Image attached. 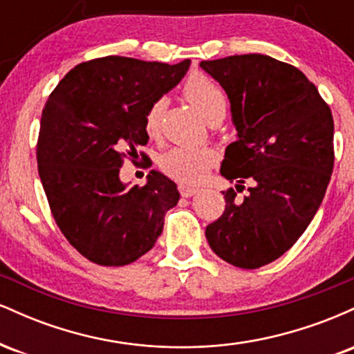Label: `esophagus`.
Here are the masks:
<instances>
[{
	"mask_svg": "<svg viewBox=\"0 0 354 354\" xmlns=\"http://www.w3.org/2000/svg\"><path fill=\"white\" fill-rule=\"evenodd\" d=\"M178 189H180L183 198H191L193 194L198 193V188H191V186H186V185H180V188Z\"/></svg>",
	"mask_w": 354,
	"mask_h": 354,
	"instance_id": "obj_1",
	"label": "esophagus"
}]
</instances>
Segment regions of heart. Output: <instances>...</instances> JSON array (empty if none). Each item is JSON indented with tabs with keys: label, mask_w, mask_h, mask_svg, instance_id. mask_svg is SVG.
<instances>
[{
	"label": "heart",
	"mask_w": 354,
	"mask_h": 354,
	"mask_svg": "<svg viewBox=\"0 0 354 354\" xmlns=\"http://www.w3.org/2000/svg\"><path fill=\"white\" fill-rule=\"evenodd\" d=\"M185 96L209 123L223 120L226 113V96L214 81L206 76L196 75L189 78L185 84ZM166 106V101L156 100L148 109L145 118V129L148 136H158L161 128V118ZM216 154L209 148H185L174 146L165 151L160 158V168L173 180L194 185L201 181L206 171L214 165Z\"/></svg>",
	"instance_id": "heart-1"
}]
</instances>
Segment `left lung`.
<instances>
[{"label":"left lung","mask_w":354,"mask_h":354,"mask_svg":"<svg viewBox=\"0 0 354 354\" xmlns=\"http://www.w3.org/2000/svg\"><path fill=\"white\" fill-rule=\"evenodd\" d=\"M228 95L236 141L221 176L251 180L236 200L223 191L225 213L206 226L211 250L230 265L256 270L286 253L315 218L331 180V109L298 68L265 55L201 61Z\"/></svg>","instance_id":"1"}]
</instances>
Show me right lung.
Returning a JSON list of instances; mask_svg holds the SVG:
<instances>
[{"label":"right lung","instance_id":"obj_1","mask_svg":"<svg viewBox=\"0 0 354 354\" xmlns=\"http://www.w3.org/2000/svg\"><path fill=\"white\" fill-rule=\"evenodd\" d=\"M189 64L91 59L73 68L44 104L36 148L44 193L61 233L96 265L124 266L148 253L180 201L163 173L151 169L138 188L120 180V168L148 143L146 113Z\"/></svg>","mask_w":354,"mask_h":354}]
</instances>
